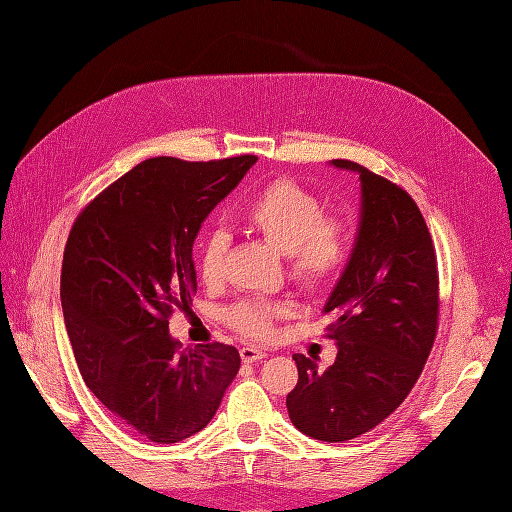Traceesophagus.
<instances>
[{"mask_svg": "<svg viewBox=\"0 0 512 512\" xmlns=\"http://www.w3.org/2000/svg\"><path fill=\"white\" fill-rule=\"evenodd\" d=\"M239 354H241V361H243V363H256V361L265 359V356H267L265 350L254 348V346H243V348L239 350Z\"/></svg>", "mask_w": 512, "mask_h": 512, "instance_id": "esophagus-1", "label": "esophagus"}]
</instances>
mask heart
Masks as SVG:
<instances>
[{"label":"heart","mask_w":512,"mask_h":512,"mask_svg":"<svg viewBox=\"0 0 512 512\" xmlns=\"http://www.w3.org/2000/svg\"><path fill=\"white\" fill-rule=\"evenodd\" d=\"M243 226L286 256L290 280L305 292L320 294L335 286L350 252V226L324 213L322 200L292 179H275L241 215ZM226 237L213 235L200 247L198 273L209 286L224 280ZM290 314L286 303L243 301L228 309V322L247 339H269L275 322Z\"/></svg>","instance_id":"b5f03b06"}]
</instances>
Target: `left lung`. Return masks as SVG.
I'll list each match as a JSON object with an SVG mask.
<instances>
[{
  "instance_id": "1",
  "label": "left lung",
  "mask_w": 512,
  "mask_h": 512,
  "mask_svg": "<svg viewBox=\"0 0 512 512\" xmlns=\"http://www.w3.org/2000/svg\"><path fill=\"white\" fill-rule=\"evenodd\" d=\"M361 177V226L344 275L324 305L335 363L294 354L299 382L286 397L292 425L322 442L359 438L408 397L436 342L438 258L414 198L369 168L333 160Z\"/></svg>"
}]
</instances>
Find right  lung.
Segmentation results:
<instances>
[{
	"label": "right lung",
	"instance_id": "1",
	"mask_svg": "<svg viewBox=\"0 0 512 512\" xmlns=\"http://www.w3.org/2000/svg\"><path fill=\"white\" fill-rule=\"evenodd\" d=\"M256 156L149 158L74 220L61 262V307L76 365L102 404L158 444L194 436L237 376V348L181 350L168 318L192 303V245L211 209Z\"/></svg>",
	"mask_w": 512,
	"mask_h": 512
}]
</instances>
